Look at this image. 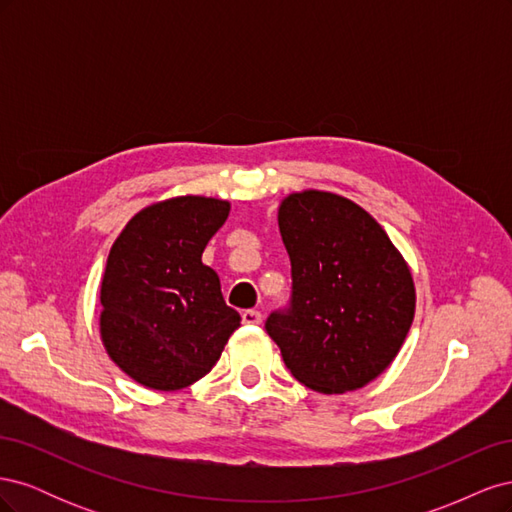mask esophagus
Segmentation results:
<instances>
[{"instance_id":"34e87169","label":"esophagus","mask_w":512,"mask_h":512,"mask_svg":"<svg viewBox=\"0 0 512 512\" xmlns=\"http://www.w3.org/2000/svg\"><path fill=\"white\" fill-rule=\"evenodd\" d=\"M241 320H243V324H258L262 320V316L258 309H245V312L241 314Z\"/></svg>"}]
</instances>
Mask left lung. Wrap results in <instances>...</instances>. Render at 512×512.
Here are the masks:
<instances>
[{
  "mask_svg": "<svg viewBox=\"0 0 512 512\" xmlns=\"http://www.w3.org/2000/svg\"><path fill=\"white\" fill-rule=\"evenodd\" d=\"M292 292L265 329L290 374L320 393L356 391L393 363L414 318L410 269L352 200L299 192L277 213Z\"/></svg>",
  "mask_w": 512,
  "mask_h": 512,
  "instance_id": "1",
  "label": "left lung"
}]
</instances>
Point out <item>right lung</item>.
Segmentation results:
<instances>
[{"label":"right lung","instance_id":"right-lung-1","mask_svg":"<svg viewBox=\"0 0 512 512\" xmlns=\"http://www.w3.org/2000/svg\"><path fill=\"white\" fill-rule=\"evenodd\" d=\"M228 211L218 198L162 200L138 211L111 247L100 288L102 342L147 389L177 391L200 380L241 327L218 273L203 265Z\"/></svg>","mask_w":512,"mask_h":512}]
</instances>
